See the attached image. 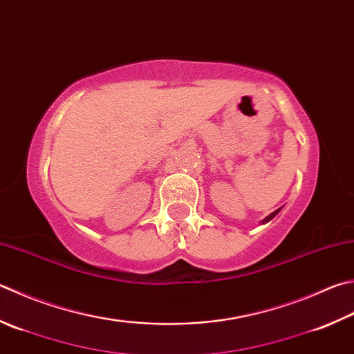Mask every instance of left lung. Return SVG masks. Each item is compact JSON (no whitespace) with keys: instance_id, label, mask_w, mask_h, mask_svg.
Segmentation results:
<instances>
[{"instance_id":"obj_1","label":"left lung","mask_w":354,"mask_h":354,"mask_svg":"<svg viewBox=\"0 0 354 354\" xmlns=\"http://www.w3.org/2000/svg\"><path fill=\"white\" fill-rule=\"evenodd\" d=\"M281 209H282V208H279V209H276L274 212H271V214H270V216H266V217H265V218L262 220V223H268V222H270V220H272V218H274V217L277 216V212H279V211H281Z\"/></svg>"}]
</instances>
